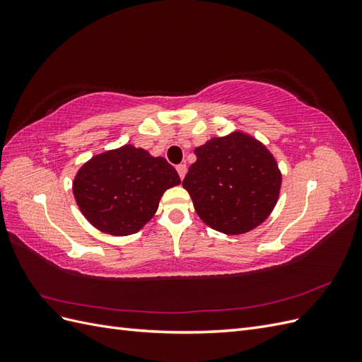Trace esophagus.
<instances>
[{
  "mask_svg": "<svg viewBox=\"0 0 362 362\" xmlns=\"http://www.w3.org/2000/svg\"><path fill=\"white\" fill-rule=\"evenodd\" d=\"M177 172H178V175H180V178L184 180L185 173H187V166H185L184 163H182V164H178V166H177Z\"/></svg>",
  "mask_w": 362,
  "mask_h": 362,
  "instance_id": "1",
  "label": "esophagus"
}]
</instances>
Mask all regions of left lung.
I'll use <instances>...</instances> for the list:
<instances>
[{
	"label": "left lung",
	"mask_w": 362,
	"mask_h": 362,
	"mask_svg": "<svg viewBox=\"0 0 362 362\" xmlns=\"http://www.w3.org/2000/svg\"><path fill=\"white\" fill-rule=\"evenodd\" d=\"M196 161L182 187L201 221L218 233L240 235L259 226L275 208L282 173L264 144L245 131L211 137L194 148Z\"/></svg>",
	"instance_id": "8db88e82"
}]
</instances>
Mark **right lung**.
Wrapping results in <instances>:
<instances>
[{
	"label": "right lung",
	"mask_w": 362,
	"mask_h": 362,
	"mask_svg": "<svg viewBox=\"0 0 362 362\" xmlns=\"http://www.w3.org/2000/svg\"><path fill=\"white\" fill-rule=\"evenodd\" d=\"M180 184L166 158L127 144L87 160L75 173L72 193L98 231L124 237L139 233L157 213L163 193Z\"/></svg>",
	"instance_id": "obj_1"
}]
</instances>
